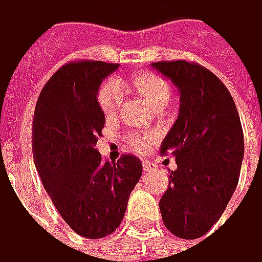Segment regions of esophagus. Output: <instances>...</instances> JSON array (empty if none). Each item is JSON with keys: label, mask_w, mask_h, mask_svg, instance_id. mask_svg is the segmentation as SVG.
<instances>
[{"label": "esophagus", "mask_w": 262, "mask_h": 262, "mask_svg": "<svg viewBox=\"0 0 262 262\" xmlns=\"http://www.w3.org/2000/svg\"><path fill=\"white\" fill-rule=\"evenodd\" d=\"M143 170L144 173H154V171H157V167H156V164H152L151 161H144Z\"/></svg>", "instance_id": "34e87169"}]
</instances>
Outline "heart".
<instances>
[{
	"instance_id": "heart-1",
	"label": "heart",
	"mask_w": 262,
	"mask_h": 262,
	"mask_svg": "<svg viewBox=\"0 0 262 262\" xmlns=\"http://www.w3.org/2000/svg\"><path fill=\"white\" fill-rule=\"evenodd\" d=\"M133 85L137 89V92L141 95V98L145 99V102L152 108H157L159 105H166L168 102L170 86L164 79L154 73L137 75L133 78ZM122 99H124V85L118 79H108L98 92V103L106 115L115 114ZM151 138L152 133L150 131L133 133L128 135V143L137 151H143Z\"/></svg>"
}]
</instances>
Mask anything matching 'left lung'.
Returning <instances> with one entry per match:
<instances>
[{"instance_id":"obj_1","label":"left lung","mask_w":262,"mask_h":262,"mask_svg":"<svg viewBox=\"0 0 262 262\" xmlns=\"http://www.w3.org/2000/svg\"><path fill=\"white\" fill-rule=\"evenodd\" d=\"M151 68L180 95L176 122L161 143V152H170L177 168L160 212L173 235L196 239L219 221L236 189L244 159L241 121L229 91L206 68L186 60Z\"/></svg>"}]
</instances>
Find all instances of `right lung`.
<instances>
[{"label": "right lung", "mask_w": 262, "mask_h": 262, "mask_svg": "<svg viewBox=\"0 0 262 262\" xmlns=\"http://www.w3.org/2000/svg\"><path fill=\"white\" fill-rule=\"evenodd\" d=\"M118 68L89 60L61 66L43 88L33 118V157L46 192L64 222L91 239L117 231L143 174L134 156L110 163L96 150L105 125L98 91Z\"/></svg>", "instance_id": "obj_1"}]
</instances>
